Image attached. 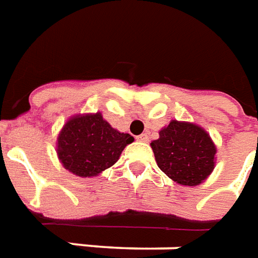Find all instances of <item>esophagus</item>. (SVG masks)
Listing matches in <instances>:
<instances>
[{"mask_svg":"<svg viewBox=\"0 0 258 258\" xmlns=\"http://www.w3.org/2000/svg\"><path fill=\"white\" fill-rule=\"evenodd\" d=\"M149 135L147 133H142L140 136H138V140L139 142H142V143H147L149 142Z\"/></svg>","mask_w":258,"mask_h":258,"instance_id":"esophagus-1","label":"esophagus"}]
</instances>
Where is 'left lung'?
I'll return each mask as SVG.
<instances>
[{"instance_id":"left-lung-1","label":"left lung","mask_w":258,"mask_h":258,"mask_svg":"<svg viewBox=\"0 0 258 258\" xmlns=\"http://www.w3.org/2000/svg\"><path fill=\"white\" fill-rule=\"evenodd\" d=\"M150 146L158 168L182 186L203 183L215 168L217 147L207 131L196 123L171 120Z\"/></svg>"}]
</instances>
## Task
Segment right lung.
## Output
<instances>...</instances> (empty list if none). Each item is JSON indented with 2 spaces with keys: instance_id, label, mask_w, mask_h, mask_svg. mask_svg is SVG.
Masks as SVG:
<instances>
[{
  "instance_id": "1",
  "label": "right lung",
  "mask_w": 258,
  "mask_h": 258,
  "mask_svg": "<svg viewBox=\"0 0 258 258\" xmlns=\"http://www.w3.org/2000/svg\"><path fill=\"white\" fill-rule=\"evenodd\" d=\"M133 140L129 133L114 129L101 112L78 114L62 126L56 138V155L69 172L93 178L112 167Z\"/></svg>"
}]
</instances>
